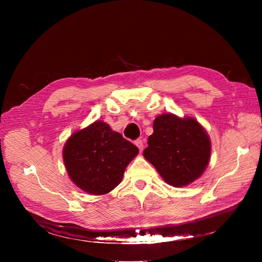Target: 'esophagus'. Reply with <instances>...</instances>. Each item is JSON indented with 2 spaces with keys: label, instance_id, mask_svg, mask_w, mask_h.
<instances>
[{
  "label": "esophagus",
  "instance_id": "1",
  "mask_svg": "<svg viewBox=\"0 0 262 262\" xmlns=\"http://www.w3.org/2000/svg\"><path fill=\"white\" fill-rule=\"evenodd\" d=\"M134 144H136L138 146V148L140 149V152L142 149H143V141H142L141 139H138L136 140V142H134Z\"/></svg>",
  "mask_w": 262,
  "mask_h": 262
}]
</instances>
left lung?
<instances>
[{"label":"left lung","instance_id":"8db88e82","mask_svg":"<svg viewBox=\"0 0 262 262\" xmlns=\"http://www.w3.org/2000/svg\"><path fill=\"white\" fill-rule=\"evenodd\" d=\"M153 130L143 155L167 184L182 187L202 175L210 160L211 142L199 122L167 114L155 119Z\"/></svg>","mask_w":262,"mask_h":262}]
</instances>
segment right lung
Instances as JSON below:
<instances>
[{
	"label": "right lung",
	"mask_w": 262,
	"mask_h": 262,
	"mask_svg": "<svg viewBox=\"0 0 262 262\" xmlns=\"http://www.w3.org/2000/svg\"><path fill=\"white\" fill-rule=\"evenodd\" d=\"M139 148L110 126L96 121L71 136L63 149L70 178L87 193L105 194L120 184Z\"/></svg>",
	"instance_id": "obj_1"
}]
</instances>
